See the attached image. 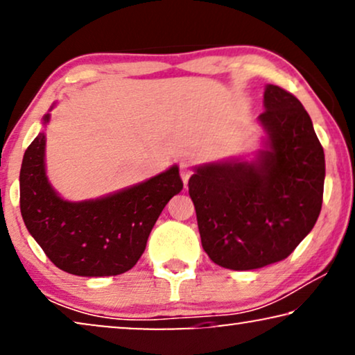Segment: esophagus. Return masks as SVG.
I'll return each instance as SVG.
<instances>
[{
  "mask_svg": "<svg viewBox=\"0 0 355 355\" xmlns=\"http://www.w3.org/2000/svg\"><path fill=\"white\" fill-rule=\"evenodd\" d=\"M179 173H181V178H182V182L187 184L189 179L192 176V166L189 163H181V166H179Z\"/></svg>",
  "mask_w": 355,
  "mask_h": 355,
  "instance_id": "obj_1",
  "label": "esophagus"
}]
</instances>
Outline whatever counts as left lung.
I'll return each mask as SVG.
<instances>
[{
	"mask_svg": "<svg viewBox=\"0 0 355 355\" xmlns=\"http://www.w3.org/2000/svg\"><path fill=\"white\" fill-rule=\"evenodd\" d=\"M263 105L266 140L255 159L203 164L189 179L203 250L236 271L284 260L322 210L324 153L312 119L278 85H266Z\"/></svg>",
	"mask_w": 355,
	"mask_h": 355,
	"instance_id": "8db88e82",
	"label": "left lung"
}]
</instances>
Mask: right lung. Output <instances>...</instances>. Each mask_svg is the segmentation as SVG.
I'll return each mask as SVG.
<instances>
[{"instance_id": "obj_1", "label": "right lung", "mask_w": 355, "mask_h": 355, "mask_svg": "<svg viewBox=\"0 0 355 355\" xmlns=\"http://www.w3.org/2000/svg\"><path fill=\"white\" fill-rule=\"evenodd\" d=\"M50 114L43 116V124ZM45 134L24 153L21 213L28 232L58 268L77 276L125 273L142 257L159 213L182 191L174 164L148 181L95 200L67 202L45 173Z\"/></svg>"}]
</instances>
